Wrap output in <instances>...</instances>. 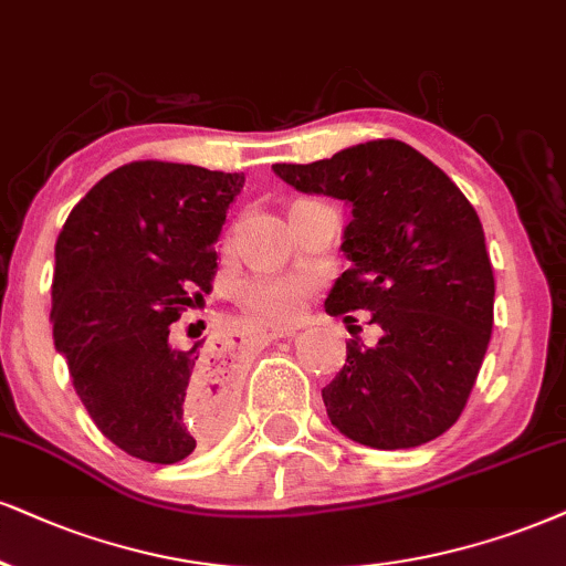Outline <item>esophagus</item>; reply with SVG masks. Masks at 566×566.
<instances>
[{"label":"esophagus","instance_id":"obj_1","mask_svg":"<svg viewBox=\"0 0 566 566\" xmlns=\"http://www.w3.org/2000/svg\"><path fill=\"white\" fill-rule=\"evenodd\" d=\"M298 327H270V331H264V338L275 340V338H285V336H294Z\"/></svg>","mask_w":566,"mask_h":566}]
</instances>
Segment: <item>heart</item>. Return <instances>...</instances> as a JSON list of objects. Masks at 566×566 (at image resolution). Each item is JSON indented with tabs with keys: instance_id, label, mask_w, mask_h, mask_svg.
Here are the masks:
<instances>
[{
	"instance_id": "1",
	"label": "heart",
	"mask_w": 566,
	"mask_h": 566,
	"mask_svg": "<svg viewBox=\"0 0 566 566\" xmlns=\"http://www.w3.org/2000/svg\"><path fill=\"white\" fill-rule=\"evenodd\" d=\"M317 285L319 277L315 272L251 275L239 285V304L254 323L285 325L302 315Z\"/></svg>"
}]
</instances>
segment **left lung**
<instances>
[{
  "label": "left lung",
  "mask_w": 566,
  "mask_h": 566,
  "mask_svg": "<svg viewBox=\"0 0 566 566\" xmlns=\"http://www.w3.org/2000/svg\"><path fill=\"white\" fill-rule=\"evenodd\" d=\"M272 170L298 191L352 205L340 247L352 268L325 312L346 323L348 312H369L380 338L346 344L344 369L323 388L331 422L373 449L443 436L462 417L493 331L496 281L475 207L396 138Z\"/></svg>",
  "instance_id": "left-lung-1"
}]
</instances>
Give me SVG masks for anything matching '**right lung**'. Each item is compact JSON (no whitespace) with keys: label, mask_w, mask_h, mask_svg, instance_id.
I'll return each mask as SVG.
<instances>
[{"label":"right lung","mask_w":566,"mask_h":566,"mask_svg":"<svg viewBox=\"0 0 566 566\" xmlns=\"http://www.w3.org/2000/svg\"><path fill=\"white\" fill-rule=\"evenodd\" d=\"M243 172L138 159L104 176L54 247L52 331L96 428L130 457L176 464L226 420L230 390L205 340L170 331L212 291Z\"/></svg>","instance_id":"obj_1"}]
</instances>
